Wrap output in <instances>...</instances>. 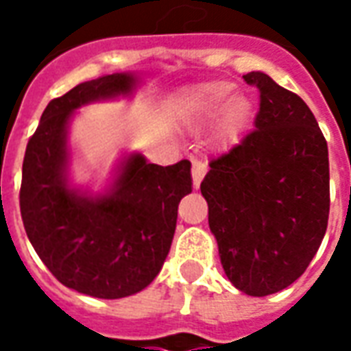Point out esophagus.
<instances>
[{
	"label": "esophagus",
	"mask_w": 351,
	"mask_h": 351,
	"mask_svg": "<svg viewBox=\"0 0 351 351\" xmlns=\"http://www.w3.org/2000/svg\"><path fill=\"white\" fill-rule=\"evenodd\" d=\"M206 175V163L197 158H191V176H193V184L195 188H199V184L203 180V176Z\"/></svg>",
	"instance_id": "obj_1"
}]
</instances>
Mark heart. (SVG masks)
<instances>
[{
	"label": "heart",
	"mask_w": 351,
	"mask_h": 351,
	"mask_svg": "<svg viewBox=\"0 0 351 351\" xmlns=\"http://www.w3.org/2000/svg\"><path fill=\"white\" fill-rule=\"evenodd\" d=\"M235 93V86L231 82H213L205 86L195 88L190 93V103L193 114L197 116L199 122H210L216 116H221V135L223 137H237L241 131L248 125L252 116V105L246 97Z\"/></svg>",
	"instance_id": "heart-1"
}]
</instances>
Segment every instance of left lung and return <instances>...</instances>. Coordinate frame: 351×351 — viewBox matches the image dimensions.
Wrapping results in <instances>:
<instances>
[{"label": "left lung", "mask_w": 351, "mask_h": 351, "mask_svg": "<svg viewBox=\"0 0 351 351\" xmlns=\"http://www.w3.org/2000/svg\"><path fill=\"white\" fill-rule=\"evenodd\" d=\"M256 130L210 160L201 182L208 226L231 284L252 297L282 291L306 271L329 220V152L308 105L261 71Z\"/></svg>", "instance_id": "left-lung-1"}]
</instances>
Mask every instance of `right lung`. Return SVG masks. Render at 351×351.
Here are the masks:
<instances>
[{"mask_svg": "<svg viewBox=\"0 0 351 351\" xmlns=\"http://www.w3.org/2000/svg\"><path fill=\"white\" fill-rule=\"evenodd\" d=\"M131 73H114L52 99L22 163L20 214L37 256L64 286L99 299L145 289L163 267L176 208L191 191V163L161 167L131 154L114 186L90 197L67 184V123L90 101L130 93Z\"/></svg>", "mask_w": 351, "mask_h": 351, "instance_id": "add662e5", "label": "right lung"}]
</instances>
